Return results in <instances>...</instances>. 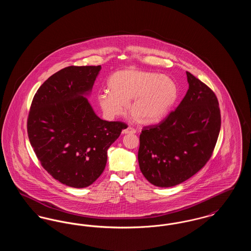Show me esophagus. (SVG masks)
<instances>
[{
    "instance_id": "34e87169",
    "label": "esophagus",
    "mask_w": 251,
    "mask_h": 251,
    "mask_svg": "<svg viewBox=\"0 0 251 251\" xmlns=\"http://www.w3.org/2000/svg\"><path fill=\"white\" fill-rule=\"evenodd\" d=\"M122 132L125 133V134H130V133H135L136 131H135V129H133V128H131V127H128V128L124 129V130L122 131Z\"/></svg>"
}]
</instances>
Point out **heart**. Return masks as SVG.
<instances>
[{
  "label": "heart",
  "instance_id": "heart-1",
  "mask_svg": "<svg viewBox=\"0 0 251 251\" xmlns=\"http://www.w3.org/2000/svg\"><path fill=\"white\" fill-rule=\"evenodd\" d=\"M107 85L109 92L98 97L104 115L109 119L121 117L128 104L129 113L140 124L166 118L179 95L178 84L171 77L136 68L113 73Z\"/></svg>",
  "mask_w": 251,
  "mask_h": 251
}]
</instances>
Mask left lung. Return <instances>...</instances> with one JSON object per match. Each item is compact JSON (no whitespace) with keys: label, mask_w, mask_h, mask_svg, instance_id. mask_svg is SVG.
<instances>
[{"label":"left lung","mask_w":251,"mask_h":251,"mask_svg":"<svg viewBox=\"0 0 251 251\" xmlns=\"http://www.w3.org/2000/svg\"><path fill=\"white\" fill-rule=\"evenodd\" d=\"M189 88L179 106L165 120L144 127L138 163L144 177L159 187L191 178L213 154L221 126L214 91L186 72Z\"/></svg>","instance_id":"left-lung-1"}]
</instances>
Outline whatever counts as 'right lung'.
<instances>
[{
	"label": "right lung",
	"mask_w": 251,
	"mask_h": 251,
	"mask_svg": "<svg viewBox=\"0 0 251 251\" xmlns=\"http://www.w3.org/2000/svg\"><path fill=\"white\" fill-rule=\"evenodd\" d=\"M100 66L67 67L36 91L27 131L41 166L53 178L74 188L92 184L103 172L107 150L127 125L100 120L88 95Z\"/></svg>",
	"instance_id": "right-lung-1"
}]
</instances>
